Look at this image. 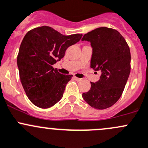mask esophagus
<instances>
[{"label":"esophagus","instance_id":"obj_1","mask_svg":"<svg viewBox=\"0 0 148 148\" xmlns=\"http://www.w3.org/2000/svg\"><path fill=\"white\" fill-rule=\"evenodd\" d=\"M74 79H75L77 82H80V81H81V80H82V79L78 78V77H74Z\"/></svg>","mask_w":148,"mask_h":148}]
</instances>
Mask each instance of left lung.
<instances>
[{"instance_id": "obj_1", "label": "left lung", "mask_w": 148, "mask_h": 148, "mask_svg": "<svg viewBox=\"0 0 148 148\" xmlns=\"http://www.w3.org/2000/svg\"><path fill=\"white\" fill-rule=\"evenodd\" d=\"M82 41L90 42V67L101 73L99 79L91 82L90 89L82 97L91 107L104 110L115 104L123 92L130 73V48L118 31L107 27L92 30Z\"/></svg>"}]
</instances>
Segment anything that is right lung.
<instances>
[{"mask_svg": "<svg viewBox=\"0 0 148 148\" xmlns=\"http://www.w3.org/2000/svg\"><path fill=\"white\" fill-rule=\"evenodd\" d=\"M82 34L64 36L49 26L29 31L19 49L17 65L21 82L31 102L49 108L62 98L72 75L60 74L53 66L64 56L69 46L79 41Z\"/></svg>", "mask_w": 148, "mask_h": 148, "instance_id": "1", "label": "right lung"}]
</instances>
